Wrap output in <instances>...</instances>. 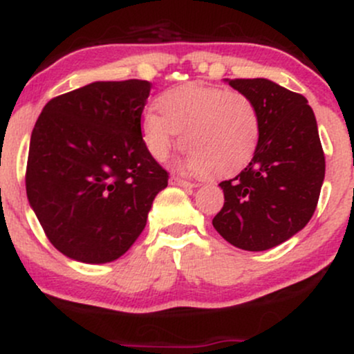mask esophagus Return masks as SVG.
Listing matches in <instances>:
<instances>
[{
	"instance_id": "34e87169",
	"label": "esophagus",
	"mask_w": 354,
	"mask_h": 354,
	"mask_svg": "<svg viewBox=\"0 0 354 354\" xmlns=\"http://www.w3.org/2000/svg\"><path fill=\"white\" fill-rule=\"evenodd\" d=\"M171 183H173V185L180 186V188H185V189H193V188H196V186H198V185H194V183L180 180V178H173Z\"/></svg>"
}]
</instances>
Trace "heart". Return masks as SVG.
<instances>
[{
    "instance_id": "heart-1",
    "label": "heart",
    "mask_w": 354,
    "mask_h": 354,
    "mask_svg": "<svg viewBox=\"0 0 354 354\" xmlns=\"http://www.w3.org/2000/svg\"><path fill=\"white\" fill-rule=\"evenodd\" d=\"M141 140L154 160L163 161L180 133L188 154L181 168L225 178L250 163L261 133L253 100L241 91L188 83L165 91L158 111L148 109L140 121Z\"/></svg>"
}]
</instances>
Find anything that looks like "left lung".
<instances>
[{"instance_id":"obj_1","label":"left lung","mask_w":354,"mask_h":354,"mask_svg":"<svg viewBox=\"0 0 354 354\" xmlns=\"http://www.w3.org/2000/svg\"><path fill=\"white\" fill-rule=\"evenodd\" d=\"M253 100L261 120L250 165L219 183L225 205L214 230L230 245L265 251L308 225L324 180V154L308 100L266 78L225 80Z\"/></svg>"}]
</instances>
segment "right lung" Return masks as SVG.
<instances>
[{
	"instance_id": "right-lung-1",
	"label": "right lung",
	"mask_w": 354,
	"mask_h": 354,
	"mask_svg": "<svg viewBox=\"0 0 354 354\" xmlns=\"http://www.w3.org/2000/svg\"><path fill=\"white\" fill-rule=\"evenodd\" d=\"M151 83L95 81L48 101L31 133L26 194L56 250L103 265L143 233L168 173L141 140Z\"/></svg>"
}]
</instances>
